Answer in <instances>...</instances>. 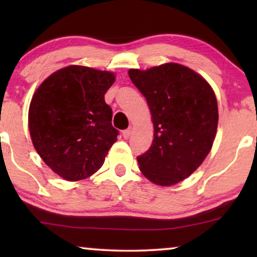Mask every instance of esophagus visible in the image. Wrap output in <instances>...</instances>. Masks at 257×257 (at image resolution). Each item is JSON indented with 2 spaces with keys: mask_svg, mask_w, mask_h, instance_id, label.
<instances>
[{
  "mask_svg": "<svg viewBox=\"0 0 257 257\" xmlns=\"http://www.w3.org/2000/svg\"><path fill=\"white\" fill-rule=\"evenodd\" d=\"M131 135H132V127H128L127 130H124V131H122V137H124V139H128Z\"/></svg>",
  "mask_w": 257,
  "mask_h": 257,
  "instance_id": "obj_1",
  "label": "esophagus"
}]
</instances>
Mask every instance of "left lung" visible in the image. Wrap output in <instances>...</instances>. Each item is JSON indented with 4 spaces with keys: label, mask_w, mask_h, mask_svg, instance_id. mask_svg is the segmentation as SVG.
I'll return each mask as SVG.
<instances>
[{
    "label": "left lung",
    "mask_w": 257,
    "mask_h": 257,
    "mask_svg": "<svg viewBox=\"0 0 257 257\" xmlns=\"http://www.w3.org/2000/svg\"><path fill=\"white\" fill-rule=\"evenodd\" d=\"M128 76L146 98L154 126L152 145L137 157L140 171L157 185L178 184L212 149L219 120L215 93L201 76L177 63L131 69Z\"/></svg>",
    "instance_id": "1"
}]
</instances>
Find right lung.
I'll return each mask as SVG.
<instances>
[{"instance_id": "add662e5", "label": "right lung", "mask_w": 257, "mask_h": 257, "mask_svg": "<svg viewBox=\"0 0 257 257\" xmlns=\"http://www.w3.org/2000/svg\"><path fill=\"white\" fill-rule=\"evenodd\" d=\"M114 75L70 65L49 76L35 92L29 107L34 147L55 173L78 181L103 166L117 140L112 108L104 94Z\"/></svg>"}]
</instances>
